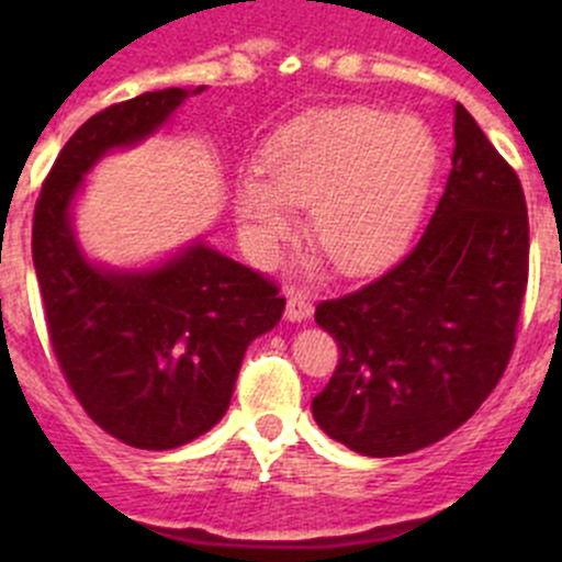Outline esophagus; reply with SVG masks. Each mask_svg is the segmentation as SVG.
Returning a JSON list of instances; mask_svg holds the SVG:
<instances>
[{
	"label": "esophagus",
	"instance_id": "obj_1",
	"mask_svg": "<svg viewBox=\"0 0 562 562\" xmlns=\"http://www.w3.org/2000/svg\"><path fill=\"white\" fill-rule=\"evenodd\" d=\"M310 315H313V304H310V299L302 296V293H291V296H288V304H285L288 321L302 323V321H307Z\"/></svg>",
	"mask_w": 562,
	"mask_h": 562
}]
</instances>
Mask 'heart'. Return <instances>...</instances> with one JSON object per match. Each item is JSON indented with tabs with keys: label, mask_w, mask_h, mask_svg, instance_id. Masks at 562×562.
Wrapping results in <instances>:
<instances>
[{
	"label": "heart",
	"mask_w": 562,
	"mask_h": 562,
	"mask_svg": "<svg viewBox=\"0 0 562 562\" xmlns=\"http://www.w3.org/2000/svg\"><path fill=\"white\" fill-rule=\"evenodd\" d=\"M438 149L418 119L375 108L321 113L277 135L263 176L236 181V217L249 252L271 260L310 206V236L339 269L364 271L396 252L422 220Z\"/></svg>",
	"instance_id": "obj_1"
}]
</instances>
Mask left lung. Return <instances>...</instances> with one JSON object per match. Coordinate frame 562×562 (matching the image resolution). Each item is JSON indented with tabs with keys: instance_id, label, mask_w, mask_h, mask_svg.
Returning a JSON list of instances; mask_svg holds the SVG:
<instances>
[{
	"instance_id": "obj_1",
	"label": "left lung",
	"mask_w": 562,
	"mask_h": 562,
	"mask_svg": "<svg viewBox=\"0 0 562 562\" xmlns=\"http://www.w3.org/2000/svg\"><path fill=\"white\" fill-rule=\"evenodd\" d=\"M527 209L514 168L454 105L443 198L386 274L321 302L339 364L313 400L317 427L364 457H402L462 427L497 386L527 288Z\"/></svg>"
}]
</instances>
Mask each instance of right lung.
<instances>
[{"label":"right lung","instance_id":"obj_1","mask_svg":"<svg viewBox=\"0 0 562 562\" xmlns=\"http://www.w3.org/2000/svg\"><path fill=\"white\" fill-rule=\"evenodd\" d=\"M203 89H157L87 119L43 181L32 225L48 337L72 394L108 435L146 451L179 449L225 416L247 345L285 310L277 285L201 239L144 269L94 263L76 239L83 176Z\"/></svg>","mask_w":562,"mask_h":562}]
</instances>
